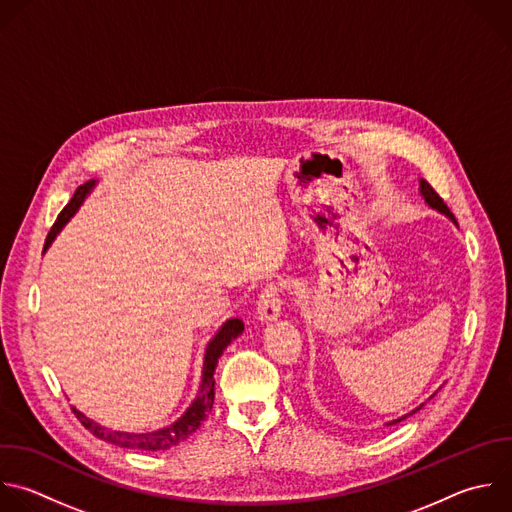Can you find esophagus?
Segmentation results:
<instances>
[{
    "instance_id": "obj_1",
    "label": "esophagus",
    "mask_w": 512,
    "mask_h": 512,
    "mask_svg": "<svg viewBox=\"0 0 512 512\" xmlns=\"http://www.w3.org/2000/svg\"><path fill=\"white\" fill-rule=\"evenodd\" d=\"M281 287L277 283H267L261 293H259V301H257V313L261 321H273L281 315Z\"/></svg>"
}]
</instances>
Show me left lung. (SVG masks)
<instances>
[{
    "mask_svg": "<svg viewBox=\"0 0 512 512\" xmlns=\"http://www.w3.org/2000/svg\"><path fill=\"white\" fill-rule=\"evenodd\" d=\"M420 195H422V199H424V203L430 207V209H434L436 213H440V215H444L446 219H450L454 225H456V219H454V215L450 213V209L446 207V203L436 195V191L424 181V179H420ZM436 394V392H434ZM434 394L430 396V398H434ZM422 406L424 404H420L418 408H414L412 412H408V414H404V416H400V418H396V420H392V422H388L386 426H394V424H398V422H402V420H406L408 416H412V414H416L418 410H422Z\"/></svg>",
    "mask_w": 512,
    "mask_h": 512,
    "instance_id": "8db88e82",
    "label": "left lung"
}]
</instances>
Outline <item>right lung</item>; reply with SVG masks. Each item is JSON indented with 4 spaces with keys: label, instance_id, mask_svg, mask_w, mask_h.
Here are the masks:
<instances>
[{
    "label": "right lung",
    "instance_id": "right-lung-1",
    "mask_svg": "<svg viewBox=\"0 0 512 512\" xmlns=\"http://www.w3.org/2000/svg\"><path fill=\"white\" fill-rule=\"evenodd\" d=\"M98 181H88L82 187L76 189L72 201L64 207V211L58 215L52 231L48 233L44 251H48V247L52 245V241L56 239V235L64 229V225L76 215V211L80 209V205L84 203V199L92 193V189L96 187ZM245 325L239 317L227 319L219 331L215 333V337L207 344L205 350V362H203V376H201V386L197 392V398L191 402V406L185 410V414L175 420L170 426L152 430V432H120V430H112L106 428L98 422H94L92 418H88L86 414H82L80 410L74 408V414L78 416V420L82 422V426L86 430H90L96 438L110 442L114 446L120 448H130V450H168L177 444H181L183 440H187L207 418V414L213 408V400H215V370L219 364L221 354L227 350V346L237 339L243 333Z\"/></svg>",
    "mask_w": 512,
    "mask_h": 512
}]
</instances>
